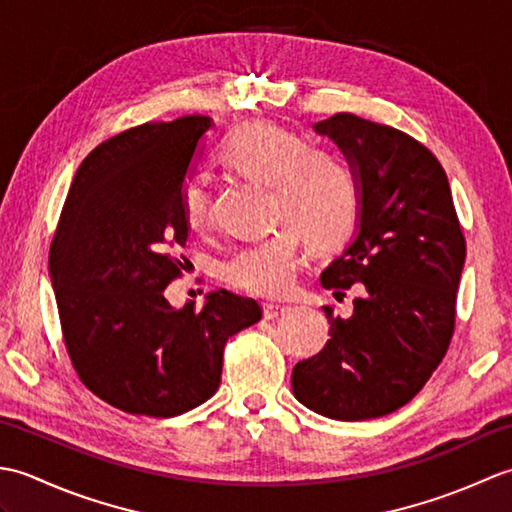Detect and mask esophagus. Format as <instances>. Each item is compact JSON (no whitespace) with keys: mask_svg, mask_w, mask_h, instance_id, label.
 <instances>
[{"mask_svg":"<svg viewBox=\"0 0 512 512\" xmlns=\"http://www.w3.org/2000/svg\"><path fill=\"white\" fill-rule=\"evenodd\" d=\"M288 306H277V303H264V317L266 319H277L281 314L288 312Z\"/></svg>","mask_w":512,"mask_h":512,"instance_id":"34e87169","label":"esophagus"}]
</instances>
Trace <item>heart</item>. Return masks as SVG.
<instances>
[{
    "instance_id": "obj_1",
    "label": "heart",
    "mask_w": 512,
    "mask_h": 512,
    "mask_svg": "<svg viewBox=\"0 0 512 512\" xmlns=\"http://www.w3.org/2000/svg\"><path fill=\"white\" fill-rule=\"evenodd\" d=\"M222 167L273 189L277 233L239 246L222 264L226 284L250 295L277 299L295 286L303 242L314 253H332L350 242L361 220V184L347 162L308 138L275 123L239 125L220 149ZM184 222L193 233L211 226V198L202 182L180 195Z\"/></svg>"
}]
</instances>
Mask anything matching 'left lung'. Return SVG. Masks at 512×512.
Listing matches in <instances>:
<instances>
[{
    "label": "left lung",
    "mask_w": 512,
    "mask_h": 512,
    "mask_svg": "<svg viewBox=\"0 0 512 512\" xmlns=\"http://www.w3.org/2000/svg\"><path fill=\"white\" fill-rule=\"evenodd\" d=\"M350 160L361 184L354 244L321 284H358L350 319L330 321L323 350L292 369L303 405L334 420H369L418 394L449 350L466 239L440 160L396 127L334 114L314 125Z\"/></svg>",
    "instance_id": "left-lung-1"
}]
</instances>
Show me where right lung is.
Listing matches in <instances>:
<instances>
[{"label": "right lung", "instance_id": "add662e5", "mask_svg": "<svg viewBox=\"0 0 512 512\" xmlns=\"http://www.w3.org/2000/svg\"><path fill=\"white\" fill-rule=\"evenodd\" d=\"M209 116L143 123L81 162L50 244L61 332L81 383L134 416L171 418L209 400L224 345L262 319L255 299L217 290L176 310L189 226L180 195Z\"/></svg>", "mask_w": 512, "mask_h": 512}]
</instances>
